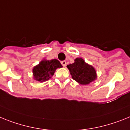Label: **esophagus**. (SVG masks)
<instances>
[{
  "label": "esophagus",
  "instance_id": "esophagus-1",
  "mask_svg": "<svg viewBox=\"0 0 130 130\" xmlns=\"http://www.w3.org/2000/svg\"><path fill=\"white\" fill-rule=\"evenodd\" d=\"M61 65L63 67L66 66V61H62L61 62Z\"/></svg>",
  "mask_w": 130,
  "mask_h": 130
}]
</instances>
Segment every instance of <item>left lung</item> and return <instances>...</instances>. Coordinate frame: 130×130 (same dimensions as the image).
<instances>
[{
    "mask_svg": "<svg viewBox=\"0 0 130 130\" xmlns=\"http://www.w3.org/2000/svg\"><path fill=\"white\" fill-rule=\"evenodd\" d=\"M67 67L69 70L73 79L82 85L89 84L97 78L95 69L82 58H76L73 63L69 64Z\"/></svg>",
    "mask_w": 130,
    "mask_h": 130,
    "instance_id": "8db88e82",
    "label": "left lung"
}]
</instances>
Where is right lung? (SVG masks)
Instances as JSON below:
<instances>
[{
    "instance_id": "right-lung-1",
    "label": "right lung",
    "mask_w": 130,
    "mask_h": 130,
    "mask_svg": "<svg viewBox=\"0 0 130 130\" xmlns=\"http://www.w3.org/2000/svg\"><path fill=\"white\" fill-rule=\"evenodd\" d=\"M61 64L57 59L46 60L43 59L32 69L34 79L42 82L48 80L54 74L57 68H61Z\"/></svg>"
}]
</instances>
